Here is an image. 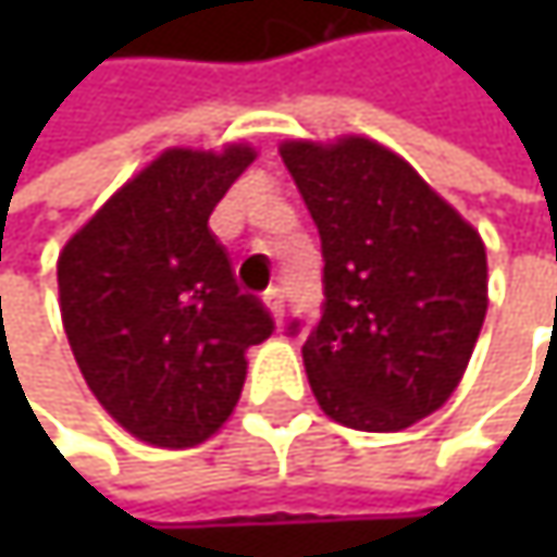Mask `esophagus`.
<instances>
[{
	"mask_svg": "<svg viewBox=\"0 0 557 557\" xmlns=\"http://www.w3.org/2000/svg\"><path fill=\"white\" fill-rule=\"evenodd\" d=\"M264 302H268V309L274 312V319L283 322V289H280V286H271V289L264 293Z\"/></svg>",
	"mask_w": 557,
	"mask_h": 557,
	"instance_id": "34e87169",
	"label": "esophagus"
}]
</instances>
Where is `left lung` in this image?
I'll use <instances>...</instances> for the list:
<instances>
[{"instance_id":"1","label":"left lung","mask_w":557,"mask_h":557,"mask_svg":"<svg viewBox=\"0 0 557 557\" xmlns=\"http://www.w3.org/2000/svg\"><path fill=\"white\" fill-rule=\"evenodd\" d=\"M322 238V319L302 345L325 416L399 432L458 387L487 315V251L399 154L371 138L286 141ZM299 319L289 322V335Z\"/></svg>"}]
</instances>
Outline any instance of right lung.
<instances>
[{"instance_id":"1","label":"right lung","mask_w":557,"mask_h":557,"mask_svg":"<svg viewBox=\"0 0 557 557\" xmlns=\"http://www.w3.org/2000/svg\"><path fill=\"white\" fill-rule=\"evenodd\" d=\"M251 161L248 145L170 148L57 258L63 332L83 381L148 445L206 442L242 396L245 351L274 332L209 228L215 202Z\"/></svg>"}]
</instances>
